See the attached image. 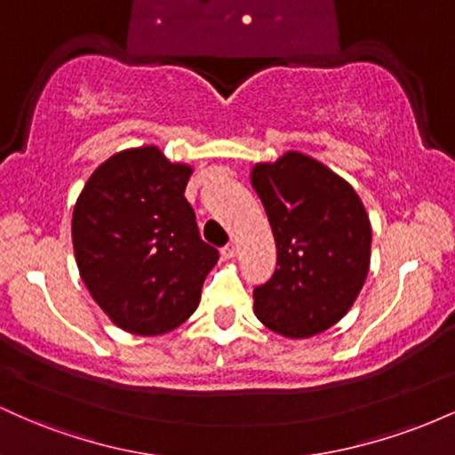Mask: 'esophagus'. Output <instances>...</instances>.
I'll list each match as a JSON object with an SVG mask.
<instances>
[{"label":"esophagus","mask_w":455,"mask_h":455,"mask_svg":"<svg viewBox=\"0 0 455 455\" xmlns=\"http://www.w3.org/2000/svg\"><path fill=\"white\" fill-rule=\"evenodd\" d=\"M237 252H239V248L235 243H228V245H224V248H222V257L224 259H235V257H237Z\"/></svg>","instance_id":"1"}]
</instances>
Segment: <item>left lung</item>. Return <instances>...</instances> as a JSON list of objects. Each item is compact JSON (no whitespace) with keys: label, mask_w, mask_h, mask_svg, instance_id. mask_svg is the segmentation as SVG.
<instances>
[{"label":"left lung","mask_w":455,"mask_h":455,"mask_svg":"<svg viewBox=\"0 0 455 455\" xmlns=\"http://www.w3.org/2000/svg\"><path fill=\"white\" fill-rule=\"evenodd\" d=\"M278 267L254 289V315L284 338H312L351 310L370 269L372 227L357 192L323 162L286 151L250 171Z\"/></svg>","instance_id":"1"}]
</instances>
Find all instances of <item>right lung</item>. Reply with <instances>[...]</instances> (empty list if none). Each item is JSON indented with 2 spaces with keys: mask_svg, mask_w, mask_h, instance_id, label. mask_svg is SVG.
<instances>
[{
  "mask_svg": "<svg viewBox=\"0 0 455 455\" xmlns=\"http://www.w3.org/2000/svg\"><path fill=\"white\" fill-rule=\"evenodd\" d=\"M190 175V164L145 145L104 160L76 198L78 274L124 331L162 336L180 327L218 263V250L201 239L184 196Z\"/></svg>",
  "mask_w": 455,
  "mask_h": 455,
  "instance_id": "1",
  "label": "right lung"
}]
</instances>
